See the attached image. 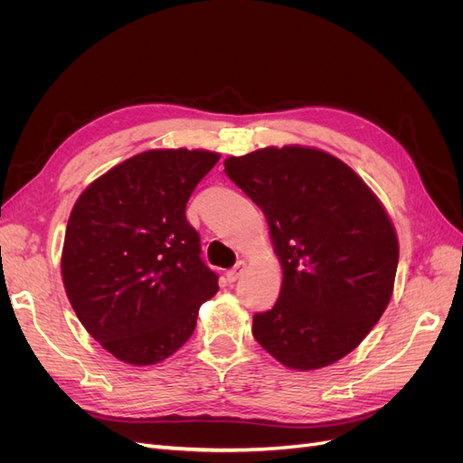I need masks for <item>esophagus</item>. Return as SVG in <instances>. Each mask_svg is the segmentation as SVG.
Segmentation results:
<instances>
[{
  "label": "esophagus",
  "mask_w": 463,
  "mask_h": 463,
  "mask_svg": "<svg viewBox=\"0 0 463 463\" xmlns=\"http://www.w3.org/2000/svg\"><path fill=\"white\" fill-rule=\"evenodd\" d=\"M245 269H247V262L245 260H240L237 262L233 269H230L228 272H226V278H228V282H237V279L241 278V274L245 272Z\"/></svg>",
  "instance_id": "34e87169"
}]
</instances>
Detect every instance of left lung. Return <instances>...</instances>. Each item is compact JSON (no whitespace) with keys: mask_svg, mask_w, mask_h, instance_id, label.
<instances>
[{"mask_svg":"<svg viewBox=\"0 0 463 463\" xmlns=\"http://www.w3.org/2000/svg\"><path fill=\"white\" fill-rule=\"evenodd\" d=\"M223 167L262 210L282 266L276 305L253 317L255 340L293 371L352 354L394 291L400 245L381 199L315 146H266Z\"/></svg>","mask_w":463,"mask_h":463,"instance_id":"8db88e82","label":"left lung"}]
</instances>
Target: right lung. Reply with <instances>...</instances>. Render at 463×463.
<instances>
[{
    "label": "right lung",
    "mask_w": 463,
    "mask_h": 463,
    "mask_svg": "<svg viewBox=\"0 0 463 463\" xmlns=\"http://www.w3.org/2000/svg\"><path fill=\"white\" fill-rule=\"evenodd\" d=\"M220 154L152 148L79 194L67 222L61 278L80 325L106 352L146 367L174 355L216 296L185 206Z\"/></svg>",
    "instance_id": "obj_1"
}]
</instances>
